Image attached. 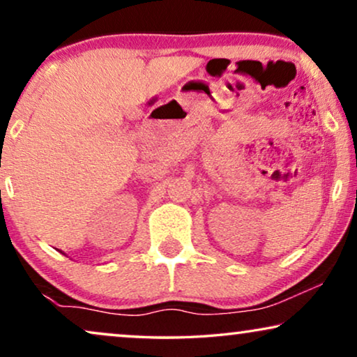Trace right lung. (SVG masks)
Returning a JSON list of instances; mask_svg holds the SVG:
<instances>
[{"label":"right lung","mask_w":357,"mask_h":357,"mask_svg":"<svg viewBox=\"0 0 357 357\" xmlns=\"http://www.w3.org/2000/svg\"><path fill=\"white\" fill-rule=\"evenodd\" d=\"M61 253H63V252H61Z\"/></svg>","instance_id":"1"}]
</instances>
